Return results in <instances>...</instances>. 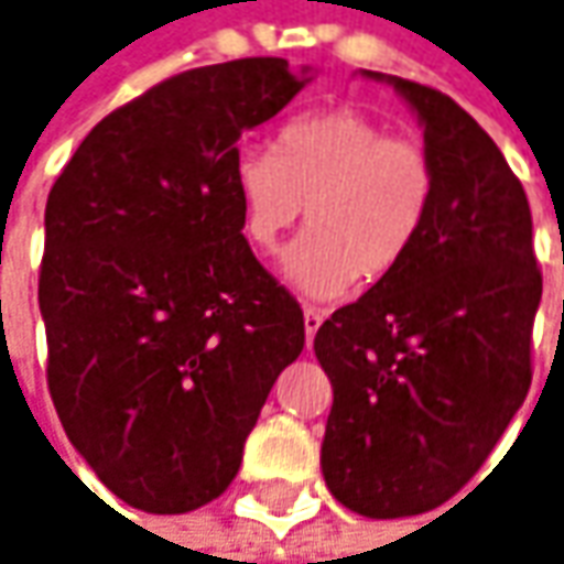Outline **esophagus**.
I'll return each mask as SVG.
<instances>
[{
	"mask_svg": "<svg viewBox=\"0 0 564 564\" xmlns=\"http://www.w3.org/2000/svg\"><path fill=\"white\" fill-rule=\"evenodd\" d=\"M323 319H326V310L304 307V332H307V344L313 341V335L319 332V326H323Z\"/></svg>",
	"mask_w": 564,
	"mask_h": 564,
	"instance_id": "esophagus-1",
	"label": "esophagus"
}]
</instances>
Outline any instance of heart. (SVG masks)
<instances>
[{"mask_svg":"<svg viewBox=\"0 0 564 564\" xmlns=\"http://www.w3.org/2000/svg\"><path fill=\"white\" fill-rule=\"evenodd\" d=\"M241 236L279 251L304 217L310 232L285 257L282 273L310 297H335L357 275L379 282L413 251L434 198L432 158L362 111L332 108L294 117L275 132L273 151L232 158Z\"/></svg>","mask_w":564,"mask_h":564,"instance_id":"b5f03b06","label":"heart"}]
</instances>
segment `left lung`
Returning <instances> with one entry per match:
<instances>
[{
  "label": "left lung",
  "mask_w": 564,
  "mask_h": 564,
  "mask_svg": "<svg viewBox=\"0 0 564 564\" xmlns=\"http://www.w3.org/2000/svg\"><path fill=\"white\" fill-rule=\"evenodd\" d=\"M362 74L419 117L434 198L406 260L313 338L335 391L323 475L350 512L403 519L466 487L519 413L543 275L528 195L478 120L432 86Z\"/></svg>",
  "instance_id": "8db88e82"
}]
</instances>
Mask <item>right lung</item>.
Masks as SVG:
<instances>
[{
    "mask_svg": "<svg viewBox=\"0 0 564 564\" xmlns=\"http://www.w3.org/2000/svg\"><path fill=\"white\" fill-rule=\"evenodd\" d=\"M310 83L238 58L151 86L93 127L45 204L48 394L98 481L180 516L232 485L304 313L241 236L245 130Z\"/></svg>",
    "mask_w": 564,
    "mask_h": 564,
    "instance_id": "obj_1",
    "label": "right lung"
}]
</instances>
